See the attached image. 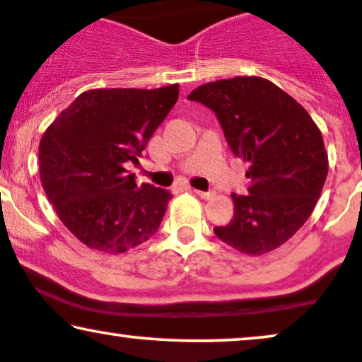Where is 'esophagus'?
<instances>
[{"label": "esophagus", "mask_w": 362, "mask_h": 362, "mask_svg": "<svg viewBox=\"0 0 362 362\" xmlns=\"http://www.w3.org/2000/svg\"><path fill=\"white\" fill-rule=\"evenodd\" d=\"M194 193L198 194L202 199H211L213 196H215V193H213V191H194Z\"/></svg>", "instance_id": "esophagus-1"}]
</instances>
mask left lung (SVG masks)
<instances>
[{
  "label": "left lung",
  "instance_id": "obj_1",
  "mask_svg": "<svg viewBox=\"0 0 362 362\" xmlns=\"http://www.w3.org/2000/svg\"><path fill=\"white\" fill-rule=\"evenodd\" d=\"M213 110L236 158L250 168L248 194L215 235L247 255L279 248L314 211L327 177L322 134L298 102L260 77L204 83L188 95Z\"/></svg>",
  "mask_w": 362,
  "mask_h": 362
}]
</instances>
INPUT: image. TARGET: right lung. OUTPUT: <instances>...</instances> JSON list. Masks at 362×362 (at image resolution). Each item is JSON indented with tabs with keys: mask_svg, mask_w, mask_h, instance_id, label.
<instances>
[{
	"mask_svg": "<svg viewBox=\"0 0 362 362\" xmlns=\"http://www.w3.org/2000/svg\"><path fill=\"white\" fill-rule=\"evenodd\" d=\"M180 86L87 90L40 141V177L62 223L99 252L124 253L159 230L171 193L137 186L129 164L176 104Z\"/></svg>",
	"mask_w": 362,
	"mask_h": 362,
	"instance_id": "right-lung-1",
	"label": "right lung"
}]
</instances>
